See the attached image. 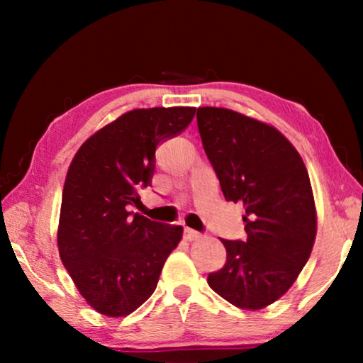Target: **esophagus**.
Returning <instances> with one entry per match:
<instances>
[{
	"label": "esophagus",
	"instance_id": "1",
	"mask_svg": "<svg viewBox=\"0 0 363 363\" xmlns=\"http://www.w3.org/2000/svg\"><path fill=\"white\" fill-rule=\"evenodd\" d=\"M200 237H201L200 232H196L194 229H189V227L184 229V238H186V240H189V242L196 240V238H200Z\"/></svg>",
	"mask_w": 363,
	"mask_h": 363
}]
</instances>
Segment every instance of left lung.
Segmentation results:
<instances>
[{
    "label": "left lung",
    "instance_id": "1",
    "mask_svg": "<svg viewBox=\"0 0 363 363\" xmlns=\"http://www.w3.org/2000/svg\"><path fill=\"white\" fill-rule=\"evenodd\" d=\"M196 123L225 200L245 206L247 232L245 242L220 238L227 259L208 285L240 309H262L288 291L314 247L309 174L274 126L218 107H200Z\"/></svg>",
    "mask_w": 363,
    "mask_h": 363
}]
</instances>
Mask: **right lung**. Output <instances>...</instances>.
I'll return each mask as SVG.
<instances>
[{
    "mask_svg": "<svg viewBox=\"0 0 363 363\" xmlns=\"http://www.w3.org/2000/svg\"><path fill=\"white\" fill-rule=\"evenodd\" d=\"M194 107L136 108L79 147L65 177L57 230L60 259L99 314L125 317L155 291L182 227L130 211L152 184L157 145L187 128Z\"/></svg>",
    "mask_w": 363,
    "mask_h": 363,
    "instance_id": "obj_1",
    "label": "right lung"
}]
</instances>
